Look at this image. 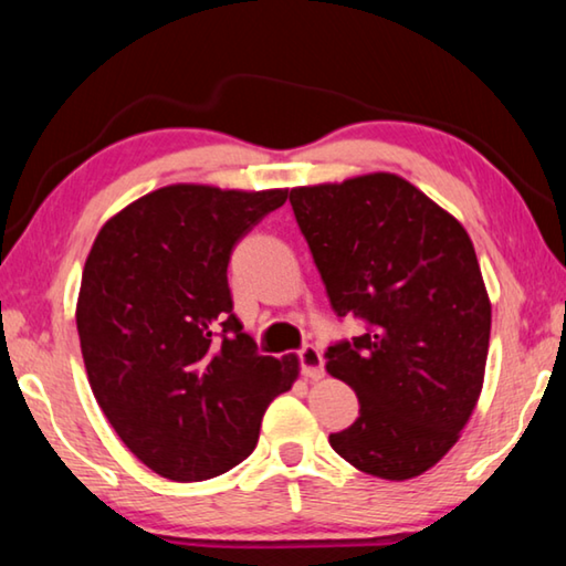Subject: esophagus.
<instances>
[{"label": "esophagus", "mask_w": 566, "mask_h": 566, "mask_svg": "<svg viewBox=\"0 0 566 566\" xmlns=\"http://www.w3.org/2000/svg\"><path fill=\"white\" fill-rule=\"evenodd\" d=\"M300 367L306 379H322L324 377L322 352L317 347H312V344H306V347L300 349Z\"/></svg>", "instance_id": "obj_1"}]
</instances>
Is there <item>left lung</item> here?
Returning a JSON list of instances; mask_svg holds the SVG:
<instances>
[{
  "mask_svg": "<svg viewBox=\"0 0 566 566\" xmlns=\"http://www.w3.org/2000/svg\"><path fill=\"white\" fill-rule=\"evenodd\" d=\"M337 317L367 332L327 349L359 417L329 444L359 472L424 474L472 417L490 352L492 304L474 244L424 191L389 171L290 191Z\"/></svg>",
  "mask_w": 566,
  "mask_h": 566,
  "instance_id": "1",
  "label": "left lung"
}]
</instances>
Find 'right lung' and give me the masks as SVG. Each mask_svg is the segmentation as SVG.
Listing matches in <instances>:
<instances>
[{"mask_svg": "<svg viewBox=\"0 0 566 566\" xmlns=\"http://www.w3.org/2000/svg\"><path fill=\"white\" fill-rule=\"evenodd\" d=\"M286 189L169 185L99 229L76 332L94 399L129 452L171 482H202L254 452L300 359L262 357L232 312L227 266Z\"/></svg>", "mask_w": 566, "mask_h": 566, "instance_id": "1", "label": "right lung"}]
</instances>
